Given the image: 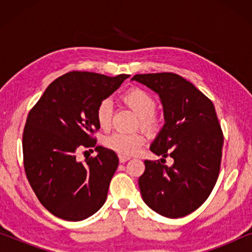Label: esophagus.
I'll return each mask as SVG.
<instances>
[{
  "mask_svg": "<svg viewBox=\"0 0 252 252\" xmlns=\"http://www.w3.org/2000/svg\"><path fill=\"white\" fill-rule=\"evenodd\" d=\"M129 160L128 156H123V155H119V161L120 163H125V161Z\"/></svg>",
  "mask_w": 252,
  "mask_h": 252,
  "instance_id": "obj_1",
  "label": "esophagus"
}]
</instances>
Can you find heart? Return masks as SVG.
Returning <instances> with one entry per match:
<instances>
[{
  "instance_id": "heart-1",
  "label": "heart",
  "mask_w": 252,
  "mask_h": 252,
  "mask_svg": "<svg viewBox=\"0 0 252 252\" xmlns=\"http://www.w3.org/2000/svg\"><path fill=\"white\" fill-rule=\"evenodd\" d=\"M124 104L139 116L140 126L147 132L153 133L160 125L159 117L155 113L157 102L149 93L141 88H132L122 95ZM96 122L99 128L108 130L112 123V104L109 99H103L96 108ZM144 136L141 133L125 134L113 133L106 136L103 144L108 149L123 156H132L141 150L144 144Z\"/></svg>"
}]
</instances>
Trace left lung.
Segmentation results:
<instances>
[{
  "label": "left lung",
  "instance_id": "8db88e82",
  "mask_svg": "<svg viewBox=\"0 0 252 252\" xmlns=\"http://www.w3.org/2000/svg\"><path fill=\"white\" fill-rule=\"evenodd\" d=\"M159 95L165 124L150 150L160 160H144L139 178L146 204L166 218H181L206 201L221 163L223 135L211 99L180 75L136 74L132 78ZM174 158L172 167L164 165Z\"/></svg>",
  "mask_w": 252,
  "mask_h": 252
}]
</instances>
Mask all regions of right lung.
<instances>
[{
  "instance_id": "right-lung-1",
  "label": "right lung",
  "mask_w": 252,
  "mask_h": 252,
  "mask_svg": "<svg viewBox=\"0 0 252 252\" xmlns=\"http://www.w3.org/2000/svg\"><path fill=\"white\" fill-rule=\"evenodd\" d=\"M128 77L68 72L48 86L29 112L23 134L25 173L41 204L58 218L80 221L105 203L118 157L97 146V156L82 163L77 151L95 147L96 108Z\"/></svg>"
}]
</instances>
